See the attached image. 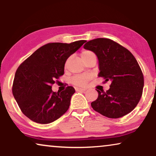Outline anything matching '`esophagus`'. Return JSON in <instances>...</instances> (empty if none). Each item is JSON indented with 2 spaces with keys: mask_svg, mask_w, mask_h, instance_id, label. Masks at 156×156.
Instances as JSON below:
<instances>
[{
  "mask_svg": "<svg viewBox=\"0 0 156 156\" xmlns=\"http://www.w3.org/2000/svg\"><path fill=\"white\" fill-rule=\"evenodd\" d=\"M76 91H82V92H84V91L86 90V88H78V87H76L75 88Z\"/></svg>",
  "mask_w": 156,
  "mask_h": 156,
  "instance_id": "esophagus-1",
  "label": "esophagus"
}]
</instances>
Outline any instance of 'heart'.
Returning a JSON list of instances; mask_svg holds the SVG:
<instances>
[{
  "label": "heart",
  "instance_id": "b5f03b06",
  "mask_svg": "<svg viewBox=\"0 0 156 156\" xmlns=\"http://www.w3.org/2000/svg\"><path fill=\"white\" fill-rule=\"evenodd\" d=\"M94 54L93 52L90 51H87L85 50L81 53V58L83 61L85 59H86L87 58L90 56V55ZM90 76L89 75H78V76H74L72 78V83L76 86H84L86 85L89 80H90Z\"/></svg>",
  "mask_w": 156,
  "mask_h": 156
}]
</instances>
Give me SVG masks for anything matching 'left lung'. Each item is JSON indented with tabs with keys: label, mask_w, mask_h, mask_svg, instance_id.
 <instances>
[{
	"label": "left lung",
	"mask_w": 156,
	"mask_h": 156,
	"mask_svg": "<svg viewBox=\"0 0 156 156\" xmlns=\"http://www.w3.org/2000/svg\"><path fill=\"white\" fill-rule=\"evenodd\" d=\"M83 48L93 51L98 59L99 77L111 81L109 90L100 91L91 103L93 110L110 118H118L133 110L142 96L144 78L133 55L108 38L88 41Z\"/></svg>",
	"instance_id": "left-lung-1"
}]
</instances>
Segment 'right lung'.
Here are the masks:
<instances>
[{
	"label": "right lung",
	"mask_w": 156,
	"mask_h": 156,
	"mask_svg": "<svg viewBox=\"0 0 156 156\" xmlns=\"http://www.w3.org/2000/svg\"><path fill=\"white\" fill-rule=\"evenodd\" d=\"M86 41L50 43L36 50L18 68L13 91L18 106L26 117L36 123H52L69 108L75 89L68 86L53 92L52 85L64 74L67 59Z\"/></svg>",
	"instance_id": "add662e5"
}]
</instances>
